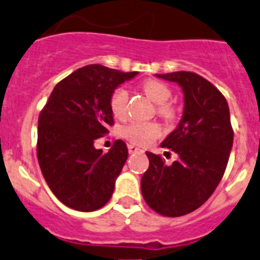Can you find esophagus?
<instances>
[{"instance_id":"esophagus-1","label":"esophagus","mask_w":260,"mask_h":260,"mask_svg":"<svg viewBox=\"0 0 260 260\" xmlns=\"http://www.w3.org/2000/svg\"><path fill=\"white\" fill-rule=\"evenodd\" d=\"M128 152H129L131 154H132V153L143 152V150H141V149H140V148H137V146H135V145H132V144H129V145H128Z\"/></svg>"}]
</instances>
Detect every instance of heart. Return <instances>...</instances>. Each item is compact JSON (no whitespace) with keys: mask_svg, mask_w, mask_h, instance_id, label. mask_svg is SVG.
<instances>
[{"mask_svg":"<svg viewBox=\"0 0 260 260\" xmlns=\"http://www.w3.org/2000/svg\"><path fill=\"white\" fill-rule=\"evenodd\" d=\"M143 90L149 98L157 103V112L165 120H174L177 110L169 101L173 96V91L166 83L158 80H146L143 82ZM110 110L115 117H124L127 115L128 91L125 87L119 86L110 95ZM161 135V127L157 123L148 121H132L123 128V136L132 144L145 146L154 141Z\"/></svg>","mask_w":260,"mask_h":260,"instance_id":"heart-1","label":"heart"}]
</instances>
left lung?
<instances>
[{
  "label": "left lung",
  "instance_id": "1",
  "mask_svg": "<svg viewBox=\"0 0 260 260\" xmlns=\"http://www.w3.org/2000/svg\"><path fill=\"white\" fill-rule=\"evenodd\" d=\"M177 82L184 92V111L177 129L161 144L179 155L165 165L146 152L149 169L141 178L146 204L166 217H179L202 207L220 183L233 146L226 99L204 77L193 72L157 74Z\"/></svg>",
  "mask_w": 260,
  "mask_h": 260
}]
</instances>
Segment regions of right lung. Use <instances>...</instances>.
<instances>
[{
	"label": "right lung",
	"mask_w": 260,
	"mask_h": 260,
	"mask_svg": "<svg viewBox=\"0 0 260 260\" xmlns=\"http://www.w3.org/2000/svg\"><path fill=\"white\" fill-rule=\"evenodd\" d=\"M137 72L99 64L74 71L57 83L38 119L36 154L43 177L56 198L81 212L102 208L111 199L115 180L128 158L116 140L108 153L94 141L114 125L110 95Z\"/></svg>",
	"instance_id": "add662e5"
}]
</instances>
